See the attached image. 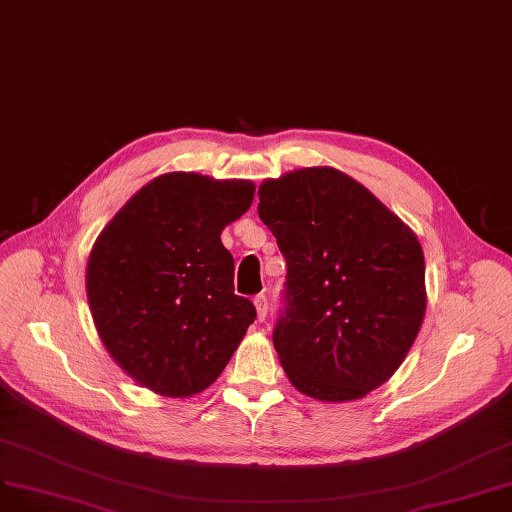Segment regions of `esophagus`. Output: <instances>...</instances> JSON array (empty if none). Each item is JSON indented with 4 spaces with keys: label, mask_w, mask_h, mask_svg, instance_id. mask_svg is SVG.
Returning <instances> with one entry per match:
<instances>
[{
    "label": "esophagus",
    "mask_w": 512,
    "mask_h": 512,
    "mask_svg": "<svg viewBox=\"0 0 512 512\" xmlns=\"http://www.w3.org/2000/svg\"><path fill=\"white\" fill-rule=\"evenodd\" d=\"M255 308H257V319L263 321L268 317V298L266 295H257L255 298Z\"/></svg>",
    "instance_id": "34e87169"
}]
</instances>
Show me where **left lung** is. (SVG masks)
<instances>
[{"instance_id": "left-lung-1", "label": "left lung", "mask_w": 512, "mask_h": 512, "mask_svg": "<svg viewBox=\"0 0 512 512\" xmlns=\"http://www.w3.org/2000/svg\"><path fill=\"white\" fill-rule=\"evenodd\" d=\"M259 219L287 259L274 349L291 385L353 402L402 366L427 306L417 234L355 178L317 166L259 185Z\"/></svg>"}]
</instances>
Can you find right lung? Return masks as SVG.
Returning <instances> with one entry per match:
<instances>
[{
  "label": "right lung",
  "instance_id": "obj_1",
  "mask_svg": "<svg viewBox=\"0 0 512 512\" xmlns=\"http://www.w3.org/2000/svg\"><path fill=\"white\" fill-rule=\"evenodd\" d=\"M255 183L168 172L146 183L97 236L87 300L110 357L166 398L208 389L257 312L234 293L221 232L251 208Z\"/></svg>",
  "mask_w": 512,
  "mask_h": 512
}]
</instances>
